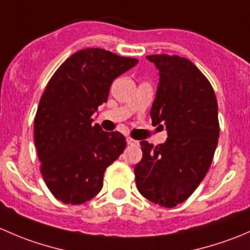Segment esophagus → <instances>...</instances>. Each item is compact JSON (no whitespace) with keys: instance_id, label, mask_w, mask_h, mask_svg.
<instances>
[{"instance_id":"34e87169","label":"esophagus","mask_w":250,"mask_h":250,"mask_svg":"<svg viewBox=\"0 0 250 250\" xmlns=\"http://www.w3.org/2000/svg\"><path fill=\"white\" fill-rule=\"evenodd\" d=\"M127 144L130 146H137V145H139V141L132 139V138H127Z\"/></svg>"}]
</instances>
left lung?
<instances>
[{
    "label": "left lung",
    "instance_id": "8db88e82",
    "mask_svg": "<svg viewBox=\"0 0 250 250\" xmlns=\"http://www.w3.org/2000/svg\"><path fill=\"white\" fill-rule=\"evenodd\" d=\"M160 71L150 115L167 129L166 143L140 141L143 158L135 165L139 192L173 208L188 200L206 176L218 145V103L213 87L192 62L178 55H147Z\"/></svg>",
    "mask_w": 250,
    "mask_h": 250
}]
</instances>
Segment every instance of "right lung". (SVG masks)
Here are the masks:
<instances>
[{"label": "right lung", "mask_w": 250, "mask_h": 250, "mask_svg": "<svg viewBox=\"0 0 250 250\" xmlns=\"http://www.w3.org/2000/svg\"><path fill=\"white\" fill-rule=\"evenodd\" d=\"M137 64L134 58L85 48L65 60L48 82L35 117V145L44 183L62 203L97 196L106 168L125 151V138L93 125V115L106 103L112 81Z\"/></svg>", "instance_id": "1"}]
</instances>
